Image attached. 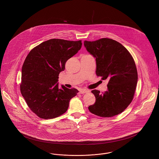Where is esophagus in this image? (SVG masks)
I'll use <instances>...</instances> for the list:
<instances>
[{"label":"esophagus","instance_id":"obj_1","mask_svg":"<svg viewBox=\"0 0 159 159\" xmlns=\"http://www.w3.org/2000/svg\"><path fill=\"white\" fill-rule=\"evenodd\" d=\"M89 91H87V90H86V89H81L80 91V93H82V94H83V93H87V92H88Z\"/></svg>","mask_w":159,"mask_h":159}]
</instances>
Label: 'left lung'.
<instances>
[{
	"label": "left lung",
	"mask_w": 159,
	"mask_h": 159,
	"mask_svg": "<svg viewBox=\"0 0 159 159\" xmlns=\"http://www.w3.org/2000/svg\"><path fill=\"white\" fill-rule=\"evenodd\" d=\"M86 50L96 58V74L108 79V90H92L96 101L88 109L92 114L111 117L123 112L134 98L138 73L134 60L119 42L108 38L84 42Z\"/></svg>",
	"instance_id": "1"
}]
</instances>
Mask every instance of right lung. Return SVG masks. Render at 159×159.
<instances>
[{
    "label": "right lung",
    "instance_id": "right-lung-1",
    "mask_svg": "<svg viewBox=\"0 0 159 159\" xmlns=\"http://www.w3.org/2000/svg\"><path fill=\"white\" fill-rule=\"evenodd\" d=\"M82 40L52 39L31 49L23 64L20 91L27 106L39 117L56 118L66 113L78 90L58 88V76L66 62L80 49Z\"/></svg>",
    "mask_w": 159,
    "mask_h": 159
}]
</instances>
